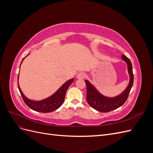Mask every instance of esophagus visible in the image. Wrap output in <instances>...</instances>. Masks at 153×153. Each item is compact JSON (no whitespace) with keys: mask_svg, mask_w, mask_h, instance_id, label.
<instances>
[{"mask_svg":"<svg viewBox=\"0 0 153 153\" xmlns=\"http://www.w3.org/2000/svg\"><path fill=\"white\" fill-rule=\"evenodd\" d=\"M76 77L77 78H78V79H84V78L85 77V73L84 72H80L78 74Z\"/></svg>","mask_w":153,"mask_h":153,"instance_id":"1","label":"esophagus"}]
</instances>
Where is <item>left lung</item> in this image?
<instances>
[{
	"label": "left lung",
	"mask_w": 153,
	"mask_h": 153,
	"mask_svg": "<svg viewBox=\"0 0 153 153\" xmlns=\"http://www.w3.org/2000/svg\"><path fill=\"white\" fill-rule=\"evenodd\" d=\"M123 59L128 64V70L130 75V80L128 87L121 94L115 98H106L99 93L94 86L88 80H85L87 85V101L89 105L95 110L101 112H108L121 106L127 100L129 92L133 84V73L132 64L129 59L126 55H122Z\"/></svg>",
	"instance_id": "left-lung-1"
}]
</instances>
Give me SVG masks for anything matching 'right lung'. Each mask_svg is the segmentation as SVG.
<instances>
[{
  "label": "right lung",
  "instance_id": "right-lung-1",
  "mask_svg": "<svg viewBox=\"0 0 153 153\" xmlns=\"http://www.w3.org/2000/svg\"><path fill=\"white\" fill-rule=\"evenodd\" d=\"M27 55H26V56H27ZM25 57L23 59V60L25 59ZM73 80L74 79L72 78V79L68 80L66 83H64V84L60 87L56 92H55V94L49 97V98L41 101H32L26 98L24 94L22 93L20 86L18 85V87L22 97L23 100H24L25 103L30 108L34 111H36V112H39L42 113H48L57 110L62 105V103H64V98H65L66 92L68 89V87L71 84V83L73 82Z\"/></svg>",
  "mask_w": 153,
  "mask_h": 153
}]
</instances>
